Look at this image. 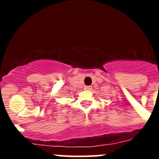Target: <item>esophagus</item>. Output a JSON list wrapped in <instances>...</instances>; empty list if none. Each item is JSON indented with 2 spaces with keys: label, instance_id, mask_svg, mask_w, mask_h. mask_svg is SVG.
I'll list each match as a JSON object with an SVG mask.
<instances>
[{
  "label": "esophagus",
  "instance_id": "esophagus-1",
  "mask_svg": "<svg viewBox=\"0 0 159 159\" xmlns=\"http://www.w3.org/2000/svg\"><path fill=\"white\" fill-rule=\"evenodd\" d=\"M84 89L87 90V91L92 90V86H85V87H84Z\"/></svg>",
  "mask_w": 159,
  "mask_h": 159
}]
</instances>
